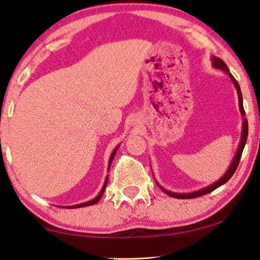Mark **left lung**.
<instances>
[{
	"label": "left lung",
	"mask_w": 260,
	"mask_h": 260,
	"mask_svg": "<svg viewBox=\"0 0 260 260\" xmlns=\"http://www.w3.org/2000/svg\"><path fill=\"white\" fill-rule=\"evenodd\" d=\"M212 60H213V66L216 67V69L223 71V72H225L226 74H229V77L231 78V80H232V83L234 84V86H236L237 92H238V97H239V110H240V113L244 117L245 116V110H244V105H243V95H241V91H240L239 84H238V81L234 79V77L232 76V74L230 73L229 67H227L226 63L223 62L221 59L216 58V56H213ZM247 134H248L247 119L244 118L243 135H241L240 144H239V147H238V150L236 152V156H234L233 161H232V163H231L229 170H227V172L225 173V175H223L219 181H216L215 183H213V184H211V186L204 188V189H200V190H198V191H193V193H186V194H184V193L183 194H181V193H172V191L165 189V188H162L158 184L159 188H161V189L165 191L166 194H168L169 197H172V198H176V199H194V198H199V197H202V195H206V194L211 193V191L216 189V188H219L220 186H222V184H225L227 181H229L231 177H232L234 172H236L237 168H238V166H239V161H240L241 154H243L244 147H245V144H246V141H247Z\"/></svg>",
	"instance_id": "1"
}]
</instances>
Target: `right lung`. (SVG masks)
<instances>
[{"label":"right lung","mask_w":260,"mask_h":260,"mask_svg":"<svg viewBox=\"0 0 260 260\" xmlns=\"http://www.w3.org/2000/svg\"><path fill=\"white\" fill-rule=\"evenodd\" d=\"M117 150H118V147L117 148H115V150L112 151V154H111V156H110V161H109V169H110V167H111V163H112V159H113V157H115V155H116V152H117ZM108 179L109 177L106 176V179H105V182H104V186H103V188H102V190H101V193H99L98 195H97V198H94L93 200H91V201H87V202H84V204H80V205H76V206H71V207H69V208H80V207H86V206H91V205H94V204H97V202L101 200V198L103 197V194H104V190H105V188H106V184H108Z\"/></svg>","instance_id":"1"}]
</instances>
